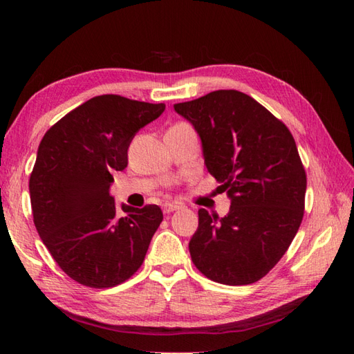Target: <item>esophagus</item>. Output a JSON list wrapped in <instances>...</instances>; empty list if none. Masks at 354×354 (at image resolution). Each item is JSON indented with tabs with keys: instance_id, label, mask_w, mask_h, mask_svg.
Masks as SVG:
<instances>
[{
	"instance_id": "esophagus-1",
	"label": "esophagus",
	"mask_w": 354,
	"mask_h": 354,
	"mask_svg": "<svg viewBox=\"0 0 354 354\" xmlns=\"http://www.w3.org/2000/svg\"><path fill=\"white\" fill-rule=\"evenodd\" d=\"M179 208H181V205L175 204V202H165V204L162 205V212L165 214H170L173 212H176V209H179Z\"/></svg>"
}]
</instances>
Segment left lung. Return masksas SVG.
I'll return each instance as SVG.
<instances>
[{"instance_id": "1", "label": "left lung", "mask_w": 354, "mask_h": 354, "mask_svg": "<svg viewBox=\"0 0 354 354\" xmlns=\"http://www.w3.org/2000/svg\"><path fill=\"white\" fill-rule=\"evenodd\" d=\"M175 111L199 133L208 171L231 199L225 217L201 208L189 250L209 280L259 281L288 251L304 216L306 171L283 122L236 89H219Z\"/></svg>"}]
</instances>
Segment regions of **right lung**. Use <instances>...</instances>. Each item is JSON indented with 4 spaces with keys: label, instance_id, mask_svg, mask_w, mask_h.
<instances>
[{
    "label": "right lung",
    "instance_id": "obj_1",
    "mask_svg": "<svg viewBox=\"0 0 354 354\" xmlns=\"http://www.w3.org/2000/svg\"><path fill=\"white\" fill-rule=\"evenodd\" d=\"M164 103L97 95L45 132L30 175L35 227L64 272L88 288L126 281L145 261L162 222L158 205H122L109 194L112 173L127 165V149Z\"/></svg>",
    "mask_w": 354,
    "mask_h": 354
}]
</instances>
